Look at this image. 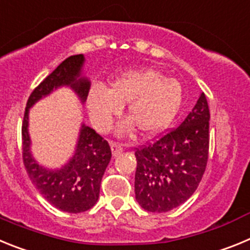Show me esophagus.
I'll list each match as a JSON object with an SVG mask.
<instances>
[{"instance_id": "obj_1", "label": "esophagus", "mask_w": 250, "mask_h": 250, "mask_svg": "<svg viewBox=\"0 0 250 250\" xmlns=\"http://www.w3.org/2000/svg\"><path fill=\"white\" fill-rule=\"evenodd\" d=\"M111 151H112V156L120 155L121 152H123V146L119 144H115V143H111Z\"/></svg>"}]
</instances>
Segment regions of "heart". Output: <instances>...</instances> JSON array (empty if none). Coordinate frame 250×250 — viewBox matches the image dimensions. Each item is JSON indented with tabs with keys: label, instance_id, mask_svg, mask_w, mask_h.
I'll return each mask as SVG.
<instances>
[{
	"label": "heart",
	"instance_id": "heart-1",
	"mask_svg": "<svg viewBox=\"0 0 250 250\" xmlns=\"http://www.w3.org/2000/svg\"><path fill=\"white\" fill-rule=\"evenodd\" d=\"M183 86L176 79L165 77L158 68L143 67L123 71L106 89L94 85L89 92L90 118L99 129H106L126 102L130 119L120 124L119 134L132 131L155 135L169 126L183 104Z\"/></svg>",
	"mask_w": 250,
	"mask_h": 250
}]
</instances>
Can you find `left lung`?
Here are the masks:
<instances>
[{
    "label": "left lung",
    "mask_w": 250,
    "mask_h": 250,
    "mask_svg": "<svg viewBox=\"0 0 250 250\" xmlns=\"http://www.w3.org/2000/svg\"><path fill=\"white\" fill-rule=\"evenodd\" d=\"M209 119V106L202 92L176 129L136 149L135 198L143 209L165 213L193 195L207 167Z\"/></svg>",
    "instance_id": "obj_1"
}]
</instances>
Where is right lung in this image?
I'll use <instances>...</instances> for the list:
<instances>
[{"label":"right lung","mask_w":250,"mask_h":250,"mask_svg":"<svg viewBox=\"0 0 250 250\" xmlns=\"http://www.w3.org/2000/svg\"><path fill=\"white\" fill-rule=\"evenodd\" d=\"M83 62L85 57L80 54L60 63L30 95L22 121V158L31 182L51 205L75 214L89 210L98 202L101 179L111 159L109 143L81 124L72 158L60 169H47L40 165L31 152L28 112L37 101L62 86L70 87L81 103H85L90 80L83 76Z\"/></svg>","instance_id":"right-lung-1"}]
</instances>
